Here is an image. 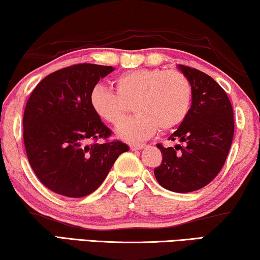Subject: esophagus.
Listing matches in <instances>:
<instances>
[{
	"instance_id": "esophagus-1",
	"label": "esophagus",
	"mask_w": 260,
	"mask_h": 260,
	"mask_svg": "<svg viewBox=\"0 0 260 260\" xmlns=\"http://www.w3.org/2000/svg\"><path fill=\"white\" fill-rule=\"evenodd\" d=\"M144 146H145L144 144H133L130 145V149L133 150V151H136V150H142Z\"/></svg>"
}]
</instances>
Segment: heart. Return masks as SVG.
I'll return each mask as SVG.
<instances>
[{"label":"heart","mask_w":260,"mask_h":260,"mask_svg":"<svg viewBox=\"0 0 260 260\" xmlns=\"http://www.w3.org/2000/svg\"><path fill=\"white\" fill-rule=\"evenodd\" d=\"M117 93L104 85H96L90 92L93 112L112 125H119L134 103L136 116L117 129L119 137L143 141L159 126L170 130L186 117L191 103V84L176 70L136 69L115 78Z\"/></svg>","instance_id":"b5f03b06"}]
</instances>
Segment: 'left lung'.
<instances>
[{
	"label": "left lung",
	"mask_w": 260,
	"mask_h": 260,
	"mask_svg": "<svg viewBox=\"0 0 260 260\" xmlns=\"http://www.w3.org/2000/svg\"><path fill=\"white\" fill-rule=\"evenodd\" d=\"M177 68L190 82L192 102L169 139L184 145L157 144L163 160L153 172L164 189L185 193L202 189L219 174L230 151L235 121L226 92L212 77L190 67Z\"/></svg>",
	"instance_id": "1"
}]
</instances>
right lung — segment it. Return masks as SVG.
<instances>
[{
    "label": "right lung",
    "mask_w": 260,
    "mask_h": 260,
    "mask_svg": "<svg viewBox=\"0 0 260 260\" xmlns=\"http://www.w3.org/2000/svg\"><path fill=\"white\" fill-rule=\"evenodd\" d=\"M115 68L76 64L43 78L30 95L23 116L27 156L37 178L54 192L80 198L104 182L121 153L122 142L85 144L111 130L90 105V92Z\"/></svg>",
    "instance_id": "obj_1"
}]
</instances>
